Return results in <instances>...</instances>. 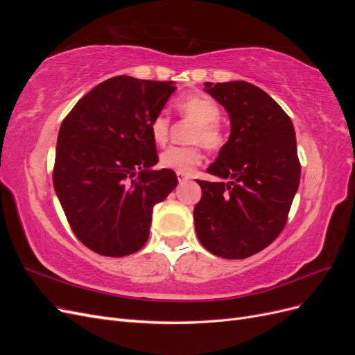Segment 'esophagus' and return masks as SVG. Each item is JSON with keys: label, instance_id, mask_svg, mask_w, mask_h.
Segmentation results:
<instances>
[{"label": "esophagus", "instance_id": "obj_1", "mask_svg": "<svg viewBox=\"0 0 355 355\" xmlns=\"http://www.w3.org/2000/svg\"><path fill=\"white\" fill-rule=\"evenodd\" d=\"M178 180H179V184L182 185V184H185L187 180H189V176L185 175V173H179V171H178Z\"/></svg>", "mask_w": 355, "mask_h": 355}]
</instances>
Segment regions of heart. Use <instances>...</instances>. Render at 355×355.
<instances>
[{
  "label": "heart",
  "mask_w": 355,
  "mask_h": 355,
  "mask_svg": "<svg viewBox=\"0 0 355 355\" xmlns=\"http://www.w3.org/2000/svg\"><path fill=\"white\" fill-rule=\"evenodd\" d=\"M180 114L196 123L189 141L200 142L207 149H218L222 145V133L218 125L220 120V108L218 103L204 94H189L180 98L176 103ZM151 136L159 145L166 144L168 137V118L158 114L151 121ZM202 153L198 145L170 146L159 155V166L171 168L179 173H189L201 163Z\"/></svg>",
  "instance_id": "obj_1"
}]
</instances>
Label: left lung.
<instances>
[{
    "mask_svg": "<svg viewBox=\"0 0 355 355\" xmlns=\"http://www.w3.org/2000/svg\"><path fill=\"white\" fill-rule=\"evenodd\" d=\"M227 110L231 135L207 173L228 182L197 180L194 207L204 249L225 259H244L270 245L287 222L299 187L295 127L270 94L245 81L206 83Z\"/></svg>",
    "mask_w": 355,
    "mask_h": 355,
    "instance_id": "1",
    "label": "left lung"
}]
</instances>
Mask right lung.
<instances>
[{"instance_id": "1", "label": "right lung", "mask_w": 355, "mask_h": 355, "mask_svg": "<svg viewBox=\"0 0 355 355\" xmlns=\"http://www.w3.org/2000/svg\"><path fill=\"white\" fill-rule=\"evenodd\" d=\"M176 90L173 81L118 75L96 85L63 120L53 185L77 239L102 256L141 250L153 209L178 185L158 163L151 121Z\"/></svg>"}]
</instances>
